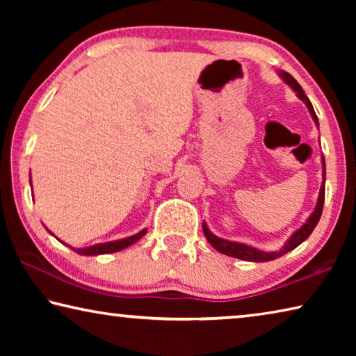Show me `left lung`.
<instances>
[{
	"mask_svg": "<svg viewBox=\"0 0 356 356\" xmlns=\"http://www.w3.org/2000/svg\"><path fill=\"white\" fill-rule=\"evenodd\" d=\"M278 75H280L281 80L284 81L295 94H297V97L301 102H303L306 106H308L311 118H312V120H314V124L318 127V119L316 116V111H314V108H312V104L309 102V99L306 97L303 88H301L298 81L295 80V78L291 74H287L286 70H278ZM322 177H323V180H322V185H321V191H318V197H317V204H316L314 210H312V213L308 216V220H306L303 225H301L297 229V231H295L292 236L286 240L284 245H282L280 250L264 251V250L254 248V246H251V245L234 242V240L221 238L218 236H215V234L210 231L206 221H202L204 236H206V238L209 240V243L212 245L216 251H220L221 254H226V256H231V257H236V259H242V261L268 262V261H273V259H278L281 256H284L286 252L295 250L298 245L303 243L305 240L311 236V232L314 231V227L317 226L318 220H321L323 201H325V159H323V155H322Z\"/></svg>",
	"mask_w": 356,
	"mask_h": 356,
	"instance_id": "1",
	"label": "left lung"
}]
</instances>
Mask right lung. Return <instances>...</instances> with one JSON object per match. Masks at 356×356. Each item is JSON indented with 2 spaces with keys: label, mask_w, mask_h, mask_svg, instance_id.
<instances>
[{
  "label": "right lung",
  "mask_w": 356,
  "mask_h": 356,
  "mask_svg": "<svg viewBox=\"0 0 356 356\" xmlns=\"http://www.w3.org/2000/svg\"><path fill=\"white\" fill-rule=\"evenodd\" d=\"M29 184H31V186H33L31 179H29ZM31 191H33V190H31ZM44 226H45V225H44ZM45 229H47V226H45ZM47 231L50 232L53 237H56L55 234H53V232L50 231V229H47ZM146 232H147V229L144 227L143 231L136 232V234H134V236H130V237L119 238V240H113V242H105V243H95V245H92V246H86V248H74V246H70V245H67V243L61 242V240H59L58 237H56V238H58L61 243H64L65 246H70V250H74L75 252H78V254H81V256H99V254H110V252H118V251H120V250L129 248L130 245L136 243L138 240H140L141 237L146 236Z\"/></svg>",
  "instance_id": "obj_1"
}]
</instances>
